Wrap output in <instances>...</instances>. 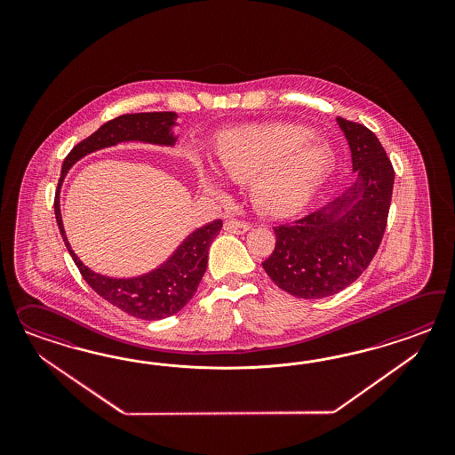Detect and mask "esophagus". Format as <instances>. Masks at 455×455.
<instances>
[{"label": "esophagus", "mask_w": 455, "mask_h": 455, "mask_svg": "<svg viewBox=\"0 0 455 455\" xmlns=\"http://www.w3.org/2000/svg\"><path fill=\"white\" fill-rule=\"evenodd\" d=\"M250 227H251V223H250V221L236 220V219L225 221V230H227V232H230V234H245V232L250 230Z\"/></svg>", "instance_id": "esophagus-1"}]
</instances>
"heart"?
Masks as SVG:
<instances>
[{
	"label": "heart",
	"mask_w": 455,
	"mask_h": 455,
	"mask_svg": "<svg viewBox=\"0 0 455 455\" xmlns=\"http://www.w3.org/2000/svg\"><path fill=\"white\" fill-rule=\"evenodd\" d=\"M314 132L293 124L235 128L217 140L215 160L221 175L251 180V198L268 215H289L305 205L331 170V148L308 143ZM193 175L200 192L221 195L223 183L213 168L192 156Z\"/></svg>",
	"instance_id": "b5f03b06"
}]
</instances>
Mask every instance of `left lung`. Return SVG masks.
Listing matches in <instances>:
<instances>
[{"label":"left lung","instance_id":"1","mask_svg":"<svg viewBox=\"0 0 455 455\" xmlns=\"http://www.w3.org/2000/svg\"><path fill=\"white\" fill-rule=\"evenodd\" d=\"M337 122L352 152V187L331 205L274 227L275 248L262 263L276 287L299 299L331 297L354 283L386 232L394 166L367 126Z\"/></svg>","mask_w":455,"mask_h":455}]
</instances>
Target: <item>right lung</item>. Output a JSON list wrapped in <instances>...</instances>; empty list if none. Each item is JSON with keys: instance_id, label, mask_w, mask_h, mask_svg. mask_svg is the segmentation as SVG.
<instances>
[{"instance_id": "add662e5", "label": "right lung", "mask_w": 455, "mask_h": 455, "mask_svg": "<svg viewBox=\"0 0 455 455\" xmlns=\"http://www.w3.org/2000/svg\"><path fill=\"white\" fill-rule=\"evenodd\" d=\"M175 120L177 113L173 111H150L120 115L101 124L95 133L84 138L67 155L55 196V217L60 234L84 282L107 302L118 307L128 315L141 320L170 317L192 300L207 270L208 248L223 227L221 220L212 221L188 235V238L177 248V251L160 268L150 274L137 278H110L92 272L69 247L63 230L58 193L71 165H75L88 153L132 140L155 145H173L175 137L172 133V126L175 124Z\"/></svg>"}]
</instances>
